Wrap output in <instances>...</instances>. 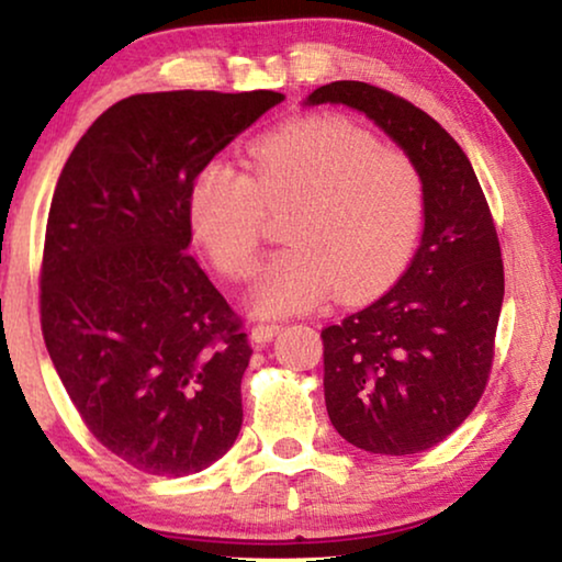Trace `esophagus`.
I'll return each mask as SVG.
<instances>
[{
  "mask_svg": "<svg viewBox=\"0 0 562 562\" xmlns=\"http://www.w3.org/2000/svg\"><path fill=\"white\" fill-rule=\"evenodd\" d=\"M281 329H283V325H279V322H258V325H252L250 335L256 342H268V340H273Z\"/></svg>",
  "mask_w": 562,
  "mask_h": 562,
  "instance_id": "esophagus-1",
  "label": "esophagus"
}]
</instances>
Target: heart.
<instances>
[{
  "instance_id": "obj_1",
  "label": "heart",
  "mask_w": 562,
  "mask_h": 562,
  "mask_svg": "<svg viewBox=\"0 0 562 562\" xmlns=\"http://www.w3.org/2000/svg\"><path fill=\"white\" fill-rule=\"evenodd\" d=\"M250 176L222 160L199 168L189 222L206 256L229 279L258 268L263 204H294L286 243L263 268L252 310L281 317L381 294L409 263L425 220V181L404 150L379 145L337 114L299 117L248 148Z\"/></svg>"
}]
</instances>
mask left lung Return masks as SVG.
Returning <instances> with one entry per match:
<instances>
[{
    "label": "left lung",
    "instance_id": "obj_1",
    "mask_svg": "<svg viewBox=\"0 0 562 562\" xmlns=\"http://www.w3.org/2000/svg\"><path fill=\"white\" fill-rule=\"evenodd\" d=\"M363 112L425 181V229L394 289L322 329L325 404L350 445L412 456L463 425L486 389L504 302V263L486 196L463 148L419 106L363 81L306 102Z\"/></svg>",
    "mask_w": 562,
    "mask_h": 562
}]
</instances>
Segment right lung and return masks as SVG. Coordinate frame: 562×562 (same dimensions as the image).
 Returning a JSON list of instances; mask_svg holds the SVG:
<instances>
[{
    "label": "right lung",
    "mask_w": 562,
    "mask_h": 562,
    "mask_svg": "<svg viewBox=\"0 0 562 562\" xmlns=\"http://www.w3.org/2000/svg\"><path fill=\"white\" fill-rule=\"evenodd\" d=\"M279 91H156L112 104L68 156L41 271L45 348L89 432L150 475L233 448L252 348L189 256V189Z\"/></svg>",
    "instance_id": "1"
}]
</instances>
